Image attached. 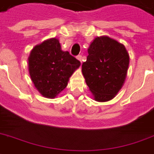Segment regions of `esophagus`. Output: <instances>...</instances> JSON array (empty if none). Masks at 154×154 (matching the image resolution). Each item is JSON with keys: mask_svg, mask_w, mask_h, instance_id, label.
I'll return each instance as SVG.
<instances>
[{"mask_svg": "<svg viewBox=\"0 0 154 154\" xmlns=\"http://www.w3.org/2000/svg\"><path fill=\"white\" fill-rule=\"evenodd\" d=\"M77 58L78 59V60H79V62H80L81 64H82V56H81V55H79V56H77Z\"/></svg>", "mask_w": 154, "mask_h": 154, "instance_id": "esophagus-1", "label": "esophagus"}]
</instances>
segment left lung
<instances>
[{"mask_svg":"<svg viewBox=\"0 0 154 154\" xmlns=\"http://www.w3.org/2000/svg\"><path fill=\"white\" fill-rule=\"evenodd\" d=\"M82 72L97 102L112 99L122 88L129 65L124 45L107 36H97L88 48Z\"/></svg>","mask_w":154,"mask_h":154,"instance_id":"left-lung-1","label":"left lung"}]
</instances>
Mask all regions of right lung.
<instances>
[{"label": "right lung", "instance_id": "obj_1", "mask_svg": "<svg viewBox=\"0 0 154 154\" xmlns=\"http://www.w3.org/2000/svg\"><path fill=\"white\" fill-rule=\"evenodd\" d=\"M81 62L63 51L57 38L36 45L28 57L30 77L36 90L47 98H55L67 86Z\"/></svg>", "mask_w": 154, "mask_h": 154}]
</instances>
